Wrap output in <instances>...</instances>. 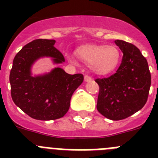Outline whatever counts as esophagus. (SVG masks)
I'll list each match as a JSON object with an SVG mask.
<instances>
[{"label":"esophagus","instance_id":"obj_1","mask_svg":"<svg viewBox=\"0 0 158 158\" xmlns=\"http://www.w3.org/2000/svg\"><path fill=\"white\" fill-rule=\"evenodd\" d=\"M85 82H89V81H93V78L90 77L89 76H85Z\"/></svg>","mask_w":158,"mask_h":158}]
</instances>
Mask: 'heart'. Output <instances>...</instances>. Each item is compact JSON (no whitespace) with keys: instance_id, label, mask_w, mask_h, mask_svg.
Masks as SVG:
<instances>
[{"instance_id":"heart-1","label":"heart","mask_w":158,"mask_h":158,"mask_svg":"<svg viewBox=\"0 0 158 158\" xmlns=\"http://www.w3.org/2000/svg\"><path fill=\"white\" fill-rule=\"evenodd\" d=\"M82 62L89 64L92 70L98 75H107L115 70L120 60V51L114 45H84L76 51ZM71 62L75 61L69 57Z\"/></svg>"}]
</instances>
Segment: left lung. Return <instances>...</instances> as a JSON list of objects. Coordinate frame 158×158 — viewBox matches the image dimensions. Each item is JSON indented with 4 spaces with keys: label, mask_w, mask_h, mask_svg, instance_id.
<instances>
[{
    "label": "left lung",
    "mask_w": 158,
    "mask_h": 158,
    "mask_svg": "<svg viewBox=\"0 0 158 158\" xmlns=\"http://www.w3.org/2000/svg\"><path fill=\"white\" fill-rule=\"evenodd\" d=\"M123 55L116 72L98 78L100 86L96 108L111 120H121L141 110L149 95L151 76L147 61L139 49L123 40H115Z\"/></svg>",
    "instance_id": "obj_1"
}]
</instances>
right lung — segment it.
Here are the masks:
<instances>
[{
	"mask_svg": "<svg viewBox=\"0 0 158 158\" xmlns=\"http://www.w3.org/2000/svg\"><path fill=\"white\" fill-rule=\"evenodd\" d=\"M54 40H35L16 54L9 81L13 102L27 115L38 120H54L66 114L73 93L82 84V74L71 75L60 67L33 74L38 60L50 58L54 65L65 62L62 54L54 47Z\"/></svg>",
	"mask_w": 158,
	"mask_h": 158,
	"instance_id": "right-lung-1",
	"label": "right lung"
}]
</instances>
